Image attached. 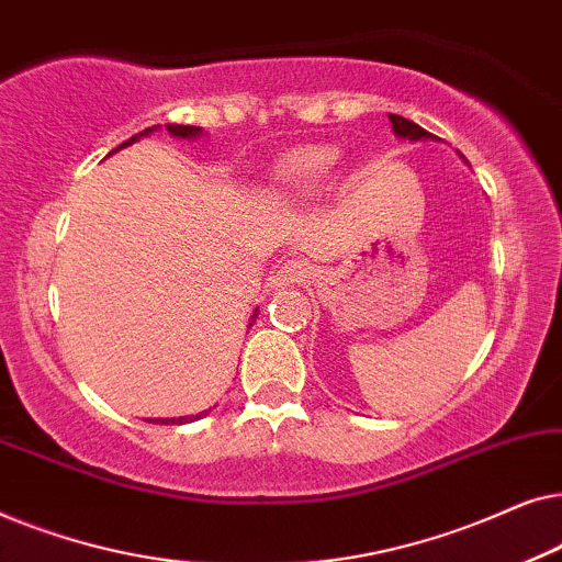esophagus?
I'll use <instances>...</instances> for the list:
<instances>
[{"instance_id": "34e87169", "label": "esophagus", "mask_w": 562, "mask_h": 562, "mask_svg": "<svg viewBox=\"0 0 562 562\" xmlns=\"http://www.w3.org/2000/svg\"><path fill=\"white\" fill-rule=\"evenodd\" d=\"M312 271H310V263L306 260H286V263L279 266V271L273 276V286L276 289H286V286H296V283H306L310 279Z\"/></svg>"}]
</instances>
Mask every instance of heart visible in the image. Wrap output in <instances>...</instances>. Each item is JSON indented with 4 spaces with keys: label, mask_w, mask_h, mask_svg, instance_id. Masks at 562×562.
<instances>
[{
    "label": "heart",
    "mask_w": 562,
    "mask_h": 562,
    "mask_svg": "<svg viewBox=\"0 0 562 562\" xmlns=\"http://www.w3.org/2000/svg\"><path fill=\"white\" fill-rule=\"evenodd\" d=\"M337 164V150L317 145V148L296 150L281 166V183L294 194H310L329 179Z\"/></svg>",
    "instance_id": "heart-1"
}]
</instances>
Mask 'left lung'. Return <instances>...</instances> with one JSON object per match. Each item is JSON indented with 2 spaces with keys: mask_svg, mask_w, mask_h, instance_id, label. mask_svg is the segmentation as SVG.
<instances>
[{
  "mask_svg": "<svg viewBox=\"0 0 562 562\" xmlns=\"http://www.w3.org/2000/svg\"><path fill=\"white\" fill-rule=\"evenodd\" d=\"M389 120L391 125H394V133L398 137H409V140H429V137H435L432 133H427L425 127H419L417 122L398 117V114H389Z\"/></svg>",
  "mask_w": 562,
  "mask_h": 562,
  "instance_id": "left-lung-1",
  "label": "left lung"
}]
</instances>
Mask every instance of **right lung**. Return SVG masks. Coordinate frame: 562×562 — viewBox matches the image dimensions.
<instances>
[{"label":"right lung","instance_id":"right-lung-1","mask_svg":"<svg viewBox=\"0 0 562 562\" xmlns=\"http://www.w3.org/2000/svg\"><path fill=\"white\" fill-rule=\"evenodd\" d=\"M166 130L171 135H176V137H196L199 133H202V127H194V125H166ZM148 133H153V127H148V130H143L140 135H133L130 137V140H125L120 145V148H127V145H133L135 140H140L143 135H148ZM117 148V150H120ZM114 153V150H112ZM202 417V414H196V417H179V419H156V422H164V425H183V422H194V419H199Z\"/></svg>","mask_w":562,"mask_h":562}]
</instances>
